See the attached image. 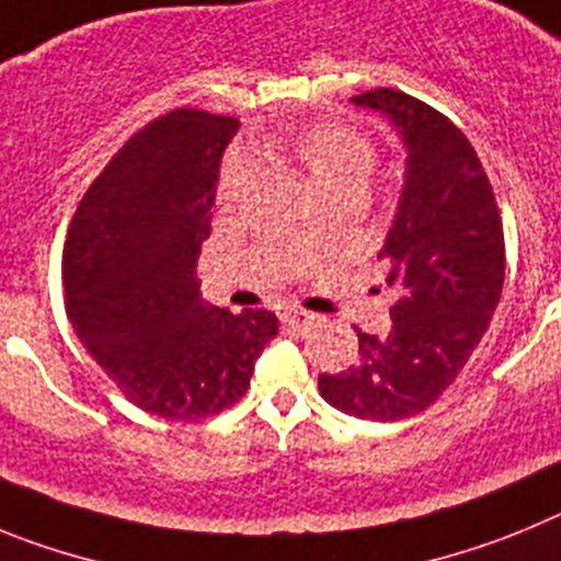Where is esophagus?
<instances>
[{
	"label": "esophagus",
	"instance_id": "obj_1",
	"mask_svg": "<svg viewBox=\"0 0 561 561\" xmlns=\"http://www.w3.org/2000/svg\"><path fill=\"white\" fill-rule=\"evenodd\" d=\"M280 323L289 331H309L311 323H314V314H309L304 309H286L280 311Z\"/></svg>",
	"mask_w": 561,
	"mask_h": 561
}]
</instances>
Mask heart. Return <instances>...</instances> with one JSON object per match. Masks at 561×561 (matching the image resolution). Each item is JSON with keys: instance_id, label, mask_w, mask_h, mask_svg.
Instances as JSON below:
<instances>
[{"instance_id": "obj_1", "label": "heart", "mask_w": 561, "mask_h": 561, "mask_svg": "<svg viewBox=\"0 0 561 561\" xmlns=\"http://www.w3.org/2000/svg\"><path fill=\"white\" fill-rule=\"evenodd\" d=\"M286 151L306 168L309 180L317 191L329 193L334 187H365L376 165L374 142L356 128L340 126V123H320L297 137L286 140ZM252 162L244 153L227 157L221 168L219 191L225 199L238 196V191L250 180Z\"/></svg>"}]
</instances>
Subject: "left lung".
<instances>
[{
	"instance_id": "8db88e82",
	"label": "left lung",
	"mask_w": 561,
	"mask_h": 561,
	"mask_svg": "<svg viewBox=\"0 0 561 561\" xmlns=\"http://www.w3.org/2000/svg\"><path fill=\"white\" fill-rule=\"evenodd\" d=\"M381 112L408 148L404 187L379 257L396 297L388 334H362L342 374H320L331 408L368 421L427 410L463 370L500 304L503 221L492 185L463 131L399 89L351 98Z\"/></svg>"
}]
</instances>
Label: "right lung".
Segmentation results:
<instances>
[{
    "label": "right lung",
    "instance_id": "add662e5",
    "mask_svg": "<svg viewBox=\"0 0 561 561\" xmlns=\"http://www.w3.org/2000/svg\"><path fill=\"white\" fill-rule=\"evenodd\" d=\"M236 117L173 108L114 153L64 244V304L83 348L131 404L171 421L221 413L277 334L266 309L205 304L196 280Z\"/></svg>",
    "mask_w": 561,
    "mask_h": 561
}]
</instances>
